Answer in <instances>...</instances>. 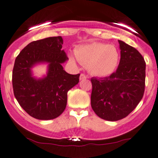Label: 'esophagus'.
Returning a JSON list of instances; mask_svg holds the SVG:
<instances>
[{"label": "esophagus", "instance_id": "obj_1", "mask_svg": "<svg viewBox=\"0 0 158 158\" xmlns=\"http://www.w3.org/2000/svg\"><path fill=\"white\" fill-rule=\"evenodd\" d=\"M87 78H88V76H85V75L83 74V73H81L80 76H79V79H80V80H83V79H87Z\"/></svg>", "mask_w": 158, "mask_h": 158}]
</instances>
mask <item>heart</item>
<instances>
[{
  "instance_id": "heart-1",
  "label": "heart",
  "mask_w": 158,
  "mask_h": 158,
  "mask_svg": "<svg viewBox=\"0 0 158 158\" xmlns=\"http://www.w3.org/2000/svg\"><path fill=\"white\" fill-rule=\"evenodd\" d=\"M75 55L81 64L86 66L92 75L98 77L112 74L120 60V54L114 46L98 42L79 46L75 49ZM69 59L75 63L74 57Z\"/></svg>"
}]
</instances>
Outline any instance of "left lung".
Masks as SVG:
<instances>
[{"mask_svg":"<svg viewBox=\"0 0 158 158\" xmlns=\"http://www.w3.org/2000/svg\"><path fill=\"white\" fill-rule=\"evenodd\" d=\"M121 59L116 72L105 78L92 77L91 106L101 118L111 122L128 116L142 98L146 63L134 47L118 40Z\"/></svg>","mask_w":158,"mask_h":158,"instance_id":"obj_1","label":"left lung"}]
</instances>
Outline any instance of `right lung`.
Here are the masks:
<instances>
[{"instance_id":"obj_1","label":"right lung","mask_w":158,"mask_h":158,"mask_svg":"<svg viewBox=\"0 0 158 158\" xmlns=\"http://www.w3.org/2000/svg\"><path fill=\"white\" fill-rule=\"evenodd\" d=\"M61 36H52L33 41L17 56L12 73L14 94L27 114L40 120H50L63 112L67 103V92L78 84L80 74L66 73L62 63L68 60L62 49ZM47 62V76L36 80L31 68Z\"/></svg>"}]
</instances>
